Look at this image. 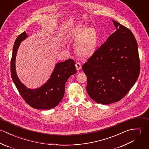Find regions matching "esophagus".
<instances>
[{
    "instance_id": "1",
    "label": "esophagus",
    "mask_w": 149,
    "mask_h": 149,
    "mask_svg": "<svg viewBox=\"0 0 149 149\" xmlns=\"http://www.w3.org/2000/svg\"><path fill=\"white\" fill-rule=\"evenodd\" d=\"M76 69L77 70H80V69L81 68V64L80 63H76Z\"/></svg>"
}]
</instances>
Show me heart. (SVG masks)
<instances>
[{
  "label": "heart",
  "instance_id": "1",
  "mask_svg": "<svg viewBox=\"0 0 149 149\" xmlns=\"http://www.w3.org/2000/svg\"><path fill=\"white\" fill-rule=\"evenodd\" d=\"M68 40L76 44V53L84 57L91 56L97 46V33L93 28L79 26L72 28L67 33Z\"/></svg>",
  "mask_w": 149,
  "mask_h": 149
}]
</instances>
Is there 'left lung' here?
I'll list each match as a JSON object with an SVG mask.
<instances>
[{"instance_id":"1","label":"left lung","mask_w":149,"mask_h":149,"mask_svg":"<svg viewBox=\"0 0 149 149\" xmlns=\"http://www.w3.org/2000/svg\"><path fill=\"white\" fill-rule=\"evenodd\" d=\"M116 31L83 65L86 91L95 102L109 104L122 99L140 72L138 43L130 29L112 20Z\"/></svg>"}]
</instances>
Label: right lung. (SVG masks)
<instances>
[{
  "instance_id": "1",
  "label": "right lung",
  "mask_w": 149,
  "mask_h": 149,
  "mask_svg": "<svg viewBox=\"0 0 149 149\" xmlns=\"http://www.w3.org/2000/svg\"><path fill=\"white\" fill-rule=\"evenodd\" d=\"M24 31L17 38L11 60V75L22 97L29 106L36 109H49L57 106L64 96L65 85L69 77L76 73L75 63L72 59L56 64L47 82L41 87L30 89L19 80L15 70V58L20 43L27 37Z\"/></svg>"
}]
</instances>
